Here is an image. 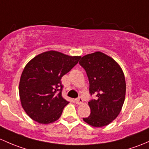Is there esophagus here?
Returning <instances> with one entry per match:
<instances>
[{
  "label": "esophagus",
  "mask_w": 149,
  "mask_h": 149,
  "mask_svg": "<svg viewBox=\"0 0 149 149\" xmlns=\"http://www.w3.org/2000/svg\"><path fill=\"white\" fill-rule=\"evenodd\" d=\"M75 102H76V103L78 104V105H80V104H82V102H83V99L81 97H78L77 99L75 100Z\"/></svg>",
  "instance_id": "1"
}]
</instances>
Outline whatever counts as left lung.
Returning a JSON list of instances; mask_svg holds the SVG:
<instances>
[{
    "mask_svg": "<svg viewBox=\"0 0 149 149\" xmlns=\"http://www.w3.org/2000/svg\"><path fill=\"white\" fill-rule=\"evenodd\" d=\"M79 63L88 77L90 93L97 96L88 102L91 113L83 120L93 127L108 125L120 114L125 101L123 70L115 59L101 52L85 55Z\"/></svg>",
    "mask_w": 149,
    "mask_h": 149,
    "instance_id": "1",
    "label": "left lung"
}]
</instances>
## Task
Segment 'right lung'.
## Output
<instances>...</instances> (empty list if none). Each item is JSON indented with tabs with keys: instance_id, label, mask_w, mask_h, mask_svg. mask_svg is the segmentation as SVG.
<instances>
[{
	"instance_id": "1",
	"label": "right lung",
	"mask_w": 149,
	"mask_h": 149,
	"mask_svg": "<svg viewBox=\"0 0 149 149\" xmlns=\"http://www.w3.org/2000/svg\"><path fill=\"white\" fill-rule=\"evenodd\" d=\"M80 58L51 50L36 55L27 63L21 74L18 91L22 108L32 120L49 124L60 118L69 103L62 97L61 78Z\"/></svg>"
}]
</instances>
